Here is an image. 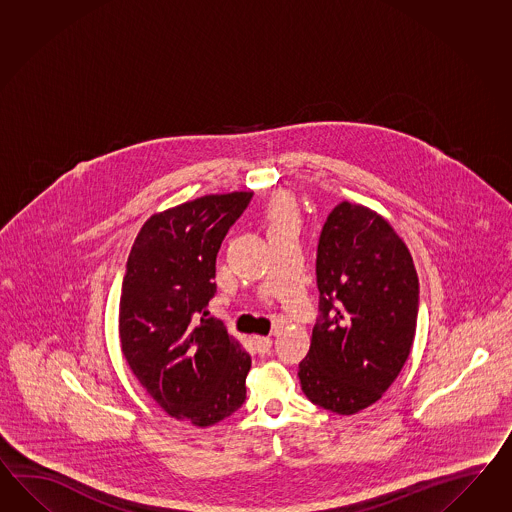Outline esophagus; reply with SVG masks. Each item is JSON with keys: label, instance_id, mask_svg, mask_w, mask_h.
<instances>
[{"label": "esophagus", "instance_id": "34e87169", "mask_svg": "<svg viewBox=\"0 0 512 512\" xmlns=\"http://www.w3.org/2000/svg\"><path fill=\"white\" fill-rule=\"evenodd\" d=\"M251 342H253V346H255V351L257 353H268L270 348H272V338L270 337H259V335H255V337H251Z\"/></svg>", "mask_w": 512, "mask_h": 512}]
</instances>
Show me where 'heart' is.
Masks as SVG:
<instances>
[{"label":"heart","instance_id":"1","mask_svg":"<svg viewBox=\"0 0 512 512\" xmlns=\"http://www.w3.org/2000/svg\"><path fill=\"white\" fill-rule=\"evenodd\" d=\"M268 220L270 224H277L283 220H296V203L288 194L275 196L268 207Z\"/></svg>","mask_w":512,"mask_h":512}]
</instances>
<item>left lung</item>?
I'll return each mask as SVG.
<instances>
[{
    "label": "left lung",
    "instance_id": "obj_1",
    "mask_svg": "<svg viewBox=\"0 0 512 512\" xmlns=\"http://www.w3.org/2000/svg\"><path fill=\"white\" fill-rule=\"evenodd\" d=\"M320 320L300 362L301 390L337 414L383 398L411 355L418 275L381 214L342 201L327 216L316 259Z\"/></svg>",
    "mask_w": 512,
    "mask_h": 512
}]
</instances>
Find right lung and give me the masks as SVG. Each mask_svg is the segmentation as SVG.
<instances>
[{
    "label": "right lung",
    "instance_id": "right-lung-1",
    "mask_svg": "<svg viewBox=\"0 0 512 512\" xmlns=\"http://www.w3.org/2000/svg\"><path fill=\"white\" fill-rule=\"evenodd\" d=\"M251 196L207 194L151 214L127 259L118 312L125 362L164 412L196 427L222 422L246 399L251 357L205 309L222 240Z\"/></svg>",
    "mask_w": 512,
    "mask_h": 512
}]
</instances>
